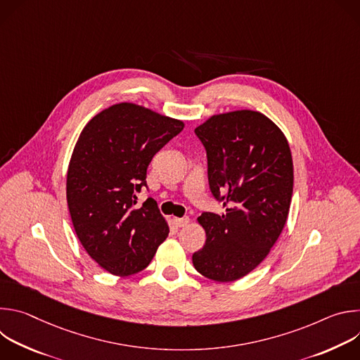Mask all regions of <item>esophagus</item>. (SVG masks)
Masks as SVG:
<instances>
[{
    "label": "esophagus",
    "mask_w": 360,
    "mask_h": 360,
    "mask_svg": "<svg viewBox=\"0 0 360 360\" xmlns=\"http://www.w3.org/2000/svg\"><path fill=\"white\" fill-rule=\"evenodd\" d=\"M189 218H174V224L178 226V228H184L189 224Z\"/></svg>",
    "instance_id": "obj_1"
}]
</instances>
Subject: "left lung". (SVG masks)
Wrapping results in <instances>:
<instances>
[{
  "label": "left lung",
  "mask_w": 360,
  "mask_h": 360,
  "mask_svg": "<svg viewBox=\"0 0 360 360\" xmlns=\"http://www.w3.org/2000/svg\"><path fill=\"white\" fill-rule=\"evenodd\" d=\"M208 155V179L225 214L203 212L207 233L192 255L195 269L215 282H233L258 266L286 224L293 162L286 136L266 115L239 110L195 128Z\"/></svg>",
  "instance_id": "8db88e82"
}]
</instances>
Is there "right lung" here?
<instances>
[{"label":"right lung","mask_w":360,"mask_h":360,"mask_svg":"<svg viewBox=\"0 0 360 360\" xmlns=\"http://www.w3.org/2000/svg\"><path fill=\"white\" fill-rule=\"evenodd\" d=\"M185 124L132 102L101 111L84 127L67 172V202L75 233L91 258L114 276L145 269L168 238L169 226L148 198L136 208V192L146 186L153 155Z\"/></svg>","instance_id":"obj_1"}]
</instances>
